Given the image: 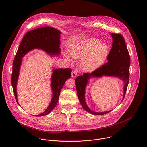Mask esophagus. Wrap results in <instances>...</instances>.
Instances as JSON below:
<instances>
[{
	"label": "esophagus",
	"instance_id": "1",
	"mask_svg": "<svg viewBox=\"0 0 147 147\" xmlns=\"http://www.w3.org/2000/svg\"><path fill=\"white\" fill-rule=\"evenodd\" d=\"M77 72L76 70L73 71L72 73H71V77H72V78H76V76H77Z\"/></svg>",
	"mask_w": 147,
	"mask_h": 147
}]
</instances>
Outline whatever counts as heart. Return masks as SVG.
Segmentation results:
<instances>
[{
  "label": "heart",
  "mask_w": 147,
  "mask_h": 147,
  "mask_svg": "<svg viewBox=\"0 0 147 147\" xmlns=\"http://www.w3.org/2000/svg\"><path fill=\"white\" fill-rule=\"evenodd\" d=\"M69 53L73 59H82L81 67L86 73H92L102 66L108 59L109 49L107 44L95 38L81 40L69 47ZM65 57H70L65 54Z\"/></svg>",
  "instance_id": "b5f03b06"
}]
</instances>
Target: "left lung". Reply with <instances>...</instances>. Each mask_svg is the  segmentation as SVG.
I'll list each match as a JSON object with an SVG mask.
<instances>
[{
  "mask_svg": "<svg viewBox=\"0 0 147 147\" xmlns=\"http://www.w3.org/2000/svg\"><path fill=\"white\" fill-rule=\"evenodd\" d=\"M112 38V47L108 57V62L91 73H84L75 80L77 94L82 108L88 113L95 115H102L112 110L105 112H95L88 106L86 101V88L92 78H99L103 76L116 77L123 82V96L126 92L129 81L130 55L123 37L118 34L111 33Z\"/></svg>",
  "mask_w": 147,
  "mask_h": 147,
  "instance_id": "left-lung-1",
  "label": "left lung"
}]
</instances>
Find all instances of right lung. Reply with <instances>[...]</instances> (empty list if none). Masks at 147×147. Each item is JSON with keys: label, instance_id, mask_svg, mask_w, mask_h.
<instances>
[{"label": "right lung", "instance_id": "obj_1", "mask_svg": "<svg viewBox=\"0 0 147 147\" xmlns=\"http://www.w3.org/2000/svg\"><path fill=\"white\" fill-rule=\"evenodd\" d=\"M61 32L51 27H44L30 31L24 36L17 50L13 64L11 85L16 102L17 100V85L23 57L31 51L40 49L51 57L58 56L60 54V35ZM71 69H55L52 67L51 78V87L52 96L46 110L35 116L48 115L54 109L59 100L60 91L66 80L71 77Z\"/></svg>", "mask_w": 147, "mask_h": 147}]
</instances>
